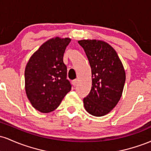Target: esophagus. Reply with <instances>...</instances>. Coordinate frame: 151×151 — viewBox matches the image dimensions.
Returning <instances> with one entry per match:
<instances>
[{
    "label": "esophagus",
    "mask_w": 151,
    "mask_h": 151,
    "mask_svg": "<svg viewBox=\"0 0 151 151\" xmlns=\"http://www.w3.org/2000/svg\"><path fill=\"white\" fill-rule=\"evenodd\" d=\"M78 79H74L73 81H72V84H73V85L75 86H77V84H78Z\"/></svg>",
    "instance_id": "1"
}]
</instances>
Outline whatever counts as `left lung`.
<instances>
[{"label":"left lung","instance_id":"1","mask_svg":"<svg viewBox=\"0 0 151 151\" xmlns=\"http://www.w3.org/2000/svg\"><path fill=\"white\" fill-rule=\"evenodd\" d=\"M78 42L85 52L91 69L92 86L83 100L84 108L91 115L102 116L120 100L126 81L125 70L116 52L108 43L96 40Z\"/></svg>","mask_w":151,"mask_h":151}]
</instances>
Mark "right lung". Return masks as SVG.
Segmentation results:
<instances>
[{
	"mask_svg": "<svg viewBox=\"0 0 151 151\" xmlns=\"http://www.w3.org/2000/svg\"><path fill=\"white\" fill-rule=\"evenodd\" d=\"M70 41L67 37L49 40L31 56L26 65V94L32 106L42 113L58 108L72 88L63 62L64 53Z\"/></svg>",
	"mask_w": 151,
	"mask_h": 151,
	"instance_id": "add662e5",
	"label": "right lung"
}]
</instances>
